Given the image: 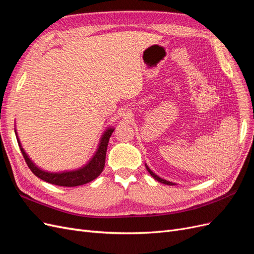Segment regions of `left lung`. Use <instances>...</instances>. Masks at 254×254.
Listing matches in <instances>:
<instances>
[{"mask_svg": "<svg viewBox=\"0 0 254 254\" xmlns=\"http://www.w3.org/2000/svg\"><path fill=\"white\" fill-rule=\"evenodd\" d=\"M146 168H147V171L149 172V174L153 177V178H155L157 181H159V182H161V183H164V184H167V186H173V184L174 183H172V182H170V181H166V180H164V179H161L160 178V177H158L157 175H155V174H153L150 170H149V168L147 167V166H146Z\"/></svg>", "mask_w": 254, "mask_h": 254, "instance_id": "1", "label": "left lung"}]
</instances>
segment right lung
<instances>
[{
	"label": "right lung",
	"instance_id": "1",
	"mask_svg": "<svg viewBox=\"0 0 254 254\" xmlns=\"http://www.w3.org/2000/svg\"><path fill=\"white\" fill-rule=\"evenodd\" d=\"M113 130L114 129H108L104 133L95 156L92 158L90 162L86 166L80 168V170L73 171V172L48 173V172L41 171L40 168H38L27 157L24 149L22 148L19 140H18V144L23 155V158H24L27 166L29 167V170L32 171L33 174L37 176L38 178H40L43 181H47L49 183L55 184V186L72 188V187H78V186H82V184H86L92 180H94L96 177L101 175L105 166L107 147H108L109 139L113 132Z\"/></svg>",
	"mask_w": 254,
	"mask_h": 254
}]
</instances>
